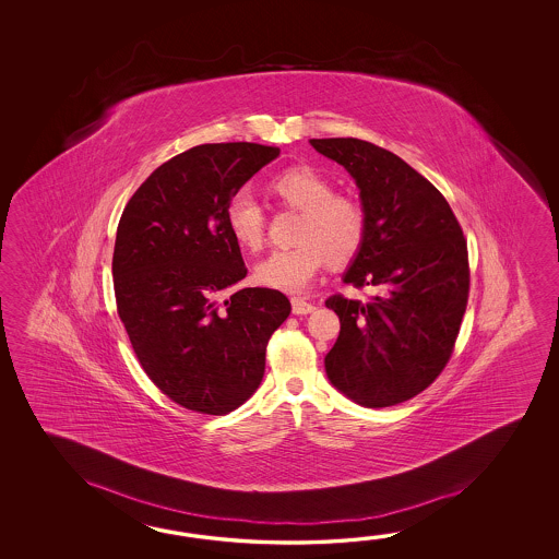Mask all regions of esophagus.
Segmentation results:
<instances>
[{"mask_svg":"<svg viewBox=\"0 0 559 559\" xmlns=\"http://www.w3.org/2000/svg\"><path fill=\"white\" fill-rule=\"evenodd\" d=\"M292 309H294L296 316H306V313H311V311L316 309V306L309 304L306 299H301V297H294V299H292Z\"/></svg>","mask_w":559,"mask_h":559,"instance_id":"34e87169","label":"esophagus"}]
</instances>
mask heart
I'll return each mask as SVG.
<instances>
[{
    "instance_id": "obj_1",
    "label": "heart",
    "mask_w": 559,
    "mask_h": 559,
    "mask_svg": "<svg viewBox=\"0 0 559 559\" xmlns=\"http://www.w3.org/2000/svg\"><path fill=\"white\" fill-rule=\"evenodd\" d=\"M270 191L284 205L304 212L296 248L275 250L255 265L258 284L299 294L320 274L325 262H352L368 236V214L352 195L335 193L332 181L316 167L292 166L277 174ZM229 234L246 250H260L265 214L253 193L241 190L227 203Z\"/></svg>"
}]
</instances>
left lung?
Segmentation results:
<instances>
[{"mask_svg":"<svg viewBox=\"0 0 559 559\" xmlns=\"http://www.w3.org/2000/svg\"><path fill=\"white\" fill-rule=\"evenodd\" d=\"M309 143L356 179L368 214V236L344 282L381 289L366 304L325 299L342 323L325 373L364 407L402 404L452 357L469 294L464 231L438 188L402 157L356 138Z\"/></svg>","mask_w":559,"mask_h":559,"instance_id":"1","label":"left lung"}]
</instances>
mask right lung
Here are the masks:
<instances>
[{"label": "right lung", "instance_id": "add662e5", "mask_svg": "<svg viewBox=\"0 0 559 559\" xmlns=\"http://www.w3.org/2000/svg\"><path fill=\"white\" fill-rule=\"evenodd\" d=\"M280 147L203 143L171 157L131 195L114 248L119 320L143 371L171 402L224 416L262 383L265 347L289 299L243 287L248 267L227 227V203Z\"/></svg>", "mask_w": 559, "mask_h": 559}]
</instances>
